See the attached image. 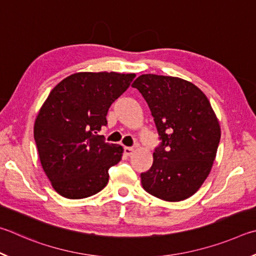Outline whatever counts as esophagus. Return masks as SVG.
<instances>
[{
  "label": "esophagus",
  "instance_id": "1",
  "mask_svg": "<svg viewBox=\"0 0 256 256\" xmlns=\"http://www.w3.org/2000/svg\"><path fill=\"white\" fill-rule=\"evenodd\" d=\"M124 152L126 155H132L134 153V148H132V147H124Z\"/></svg>",
  "mask_w": 256,
  "mask_h": 256
}]
</instances>
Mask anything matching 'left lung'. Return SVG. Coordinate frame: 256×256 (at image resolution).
<instances>
[{
  "mask_svg": "<svg viewBox=\"0 0 256 256\" xmlns=\"http://www.w3.org/2000/svg\"><path fill=\"white\" fill-rule=\"evenodd\" d=\"M132 86L148 104L160 140L140 174L142 188L165 201L190 198L212 171L220 140L212 104L194 84L173 76L144 74Z\"/></svg>",
  "mask_w": 256,
  "mask_h": 256,
  "instance_id": "8db88e82",
  "label": "left lung"
}]
</instances>
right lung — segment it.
<instances>
[{"mask_svg": "<svg viewBox=\"0 0 256 256\" xmlns=\"http://www.w3.org/2000/svg\"><path fill=\"white\" fill-rule=\"evenodd\" d=\"M135 76L82 72L49 93L36 118L34 136L44 171L60 196L88 198L108 184V171L120 162L124 150L98 132L108 124L110 106Z\"/></svg>", "mask_w": 256, "mask_h": 256, "instance_id": "1", "label": "right lung"}]
</instances>
